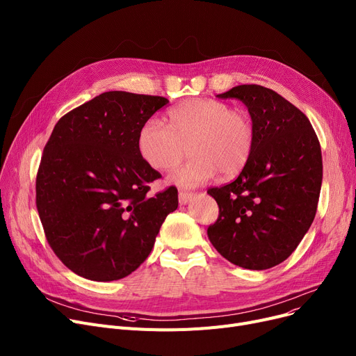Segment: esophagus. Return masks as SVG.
<instances>
[{
  "mask_svg": "<svg viewBox=\"0 0 356 356\" xmlns=\"http://www.w3.org/2000/svg\"><path fill=\"white\" fill-rule=\"evenodd\" d=\"M193 193L192 192H184V191H180L179 192V202L180 204H186L191 199H192Z\"/></svg>",
  "mask_w": 356,
  "mask_h": 356,
  "instance_id": "34e87169",
  "label": "esophagus"
}]
</instances>
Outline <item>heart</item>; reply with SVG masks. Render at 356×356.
Returning <instances> with one entry per match:
<instances>
[{
  "instance_id": "1",
  "label": "heart",
  "mask_w": 356,
  "mask_h": 356,
  "mask_svg": "<svg viewBox=\"0 0 356 356\" xmlns=\"http://www.w3.org/2000/svg\"><path fill=\"white\" fill-rule=\"evenodd\" d=\"M168 125L148 120L138 133V152L156 170H173L191 147L193 159L170 176L181 188H196L219 172L235 176L248 164L255 145V125L247 111L229 104L196 98L179 104L167 114Z\"/></svg>"
}]
</instances>
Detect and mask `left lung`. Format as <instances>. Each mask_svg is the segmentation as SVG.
I'll return each mask as SVG.
<instances>
[{
    "label": "left lung",
    "mask_w": 356,
    "mask_h": 356,
    "mask_svg": "<svg viewBox=\"0 0 356 356\" xmlns=\"http://www.w3.org/2000/svg\"><path fill=\"white\" fill-rule=\"evenodd\" d=\"M216 97L247 105L255 145L234 181L208 191L219 207L208 236L229 263L267 270L291 255L314 219L323 176L321 144L309 118L273 89L239 85Z\"/></svg>",
    "instance_id": "8db88e82"
}]
</instances>
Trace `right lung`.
<instances>
[{"mask_svg": "<svg viewBox=\"0 0 356 356\" xmlns=\"http://www.w3.org/2000/svg\"><path fill=\"white\" fill-rule=\"evenodd\" d=\"M168 99L104 92L54 125L35 179V207L53 252L83 278L114 282L154 247L177 189L154 196L161 175L138 152V133Z\"/></svg>", "mask_w": 356, "mask_h": 356, "instance_id": "obj_1", "label": "right lung"}]
</instances>
